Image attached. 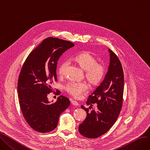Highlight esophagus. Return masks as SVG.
<instances>
[{"mask_svg":"<svg viewBox=\"0 0 150 150\" xmlns=\"http://www.w3.org/2000/svg\"><path fill=\"white\" fill-rule=\"evenodd\" d=\"M71 104H73V105H79V104L78 103V102H77L76 101H75V100H72L71 101Z\"/></svg>","mask_w":150,"mask_h":150,"instance_id":"obj_1","label":"esophagus"}]
</instances>
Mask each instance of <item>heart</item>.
Returning a JSON list of instances; mask_svg holds the SVG:
<instances>
[{"label": "heart", "mask_w": 150, "mask_h": 150, "mask_svg": "<svg viewBox=\"0 0 150 150\" xmlns=\"http://www.w3.org/2000/svg\"><path fill=\"white\" fill-rule=\"evenodd\" d=\"M74 62L85 71V76L88 81L93 85L98 84L103 79L105 69L103 64L97 63L96 58L89 52H84L77 55ZM69 62H63L58 69L60 76L66 74ZM88 85L85 82H70L66 86V91L76 98H79L87 91Z\"/></svg>", "instance_id": "b5f03b06"}]
</instances>
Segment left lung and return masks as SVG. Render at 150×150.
I'll use <instances>...</instances> for the list:
<instances>
[{"instance_id":"1","label":"left lung","mask_w":150,"mask_h":150,"mask_svg":"<svg viewBox=\"0 0 150 150\" xmlns=\"http://www.w3.org/2000/svg\"><path fill=\"white\" fill-rule=\"evenodd\" d=\"M110 63L104 80L89 96L87 105L97 103V110L88 111L83 105L81 108L87 112V117L79 125V131L89 138H98L107 132L115 122L120 112L124 91V74L121 64L110 49ZM91 107V106H90ZM89 107V108H90Z\"/></svg>"}]
</instances>
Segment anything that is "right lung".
<instances>
[{"label": "right lung", "instance_id": "right-lung-1", "mask_svg": "<svg viewBox=\"0 0 150 150\" xmlns=\"http://www.w3.org/2000/svg\"><path fill=\"white\" fill-rule=\"evenodd\" d=\"M73 46L74 43L58 38L45 39L29 54L22 68L18 82L20 107L28 124L38 132L54 129L60 115L70 105L63 96L54 103L47 96L57 81L59 57Z\"/></svg>", "mask_w": 150, "mask_h": 150}]
</instances>
